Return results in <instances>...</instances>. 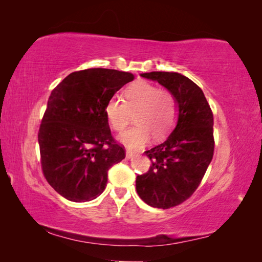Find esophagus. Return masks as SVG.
Wrapping results in <instances>:
<instances>
[{
  "mask_svg": "<svg viewBox=\"0 0 262 262\" xmlns=\"http://www.w3.org/2000/svg\"><path fill=\"white\" fill-rule=\"evenodd\" d=\"M134 156H135L134 152H132V151H129V150H127V151H126V158L127 159H130V158H133Z\"/></svg>",
  "mask_w": 262,
  "mask_h": 262,
  "instance_id": "esophagus-1",
  "label": "esophagus"
}]
</instances>
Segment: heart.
Masks as SVG:
<instances>
[{
  "label": "heart",
  "instance_id": "1",
  "mask_svg": "<svg viewBox=\"0 0 262 262\" xmlns=\"http://www.w3.org/2000/svg\"><path fill=\"white\" fill-rule=\"evenodd\" d=\"M134 114L136 125L118 137L127 148H143L152 135L162 139L172 129L178 117L174 96L145 81H137L123 92V100L112 97L105 106V115L111 127L122 132Z\"/></svg>",
  "mask_w": 262,
  "mask_h": 262
}]
</instances>
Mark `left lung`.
Returning <instances> with one entry per match:
<instances>
[{
    "label": "left lung",
    "instance_id": "8db88e82",
    "mask_svg": "<svg viewBox=\"0 0 262 262\" xmlns=\"http://www.w3.org/2000/svg\"><path fill=\"white\" fill-rule=\"evenodd\" d=\"M141 76L171 92L178 107L174 129L163 143L145 151L151 166L136 178L142 200L150 207L168 209L187 200L209 166L214 155V117L203 91L184 75L152 72Z\"/></svg>",
    "mask_w": 262,
    "mask_h": 262
}]
</instances>
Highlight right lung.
<instances>
[{"mask_svg": "<svg viewBox=\"0 0 262 262\" xmlns=\"http://www.w3.org/2000/svg\"><path fill=\"white\" fill-rule=\"evenodd\" d=\"M134 75L91 68L68 75L47 101L38 134L43 176L61 196L95 200L104 192L107 171L125 158L111 135L106 103Z\"/></svg>", "mask_w": 262, "mask_h": 262, "instance_id": "1", "label": "right lung"}]
</instances>
